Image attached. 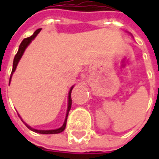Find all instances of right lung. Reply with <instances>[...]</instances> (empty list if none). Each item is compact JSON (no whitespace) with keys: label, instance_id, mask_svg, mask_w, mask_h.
Returning a JSON list of instances; mask_svg holds the SVG:
<instances>
[{"label":"right lung","instance_id":"add662e5","mask_svg":"<svg viewBox=\"0 0 159 159\" xmlns=\"http://www.w3.org/2000/svg\"><path fill=\"white\" fill-rule=\"evenodd\" d=\"M41 30L42 29H38L36 30V31L34 32L32 36H30V37H27V38H25V39L23 40L22 42L20 43V45H19V50H18V52L16 53L15 57H14V59H13V64H12V73H11V76H10V79H9V84L11 83V80H12V76L13 75V73L15 71L16 68H17V66H18V64H19V60L20 59L22 58L23 54H24V52L25 51L26 48L28 47V46L30 44V42H32L33 40L36 38V36L39 34V32L41 31ZM73 88L74 86H72L70 88V89L69 91V93H68V105H67V111H66V119H65V122L63 123V125L60 128H58V129H49V130H42V129H34V128H31V127L28 125L27 123H25L23 119L21 118L24 123L25 124L26 127L29 129L32 130L34 132H36V133H39V134H59L63 132L65 129H66V122H67V117H68V114H69V111L70 110V108H71V97H70V94H71V91H72ZM20 117V116H19Z\"/></svg>","mask_w":159,"mask_h":159}]
</instances>
